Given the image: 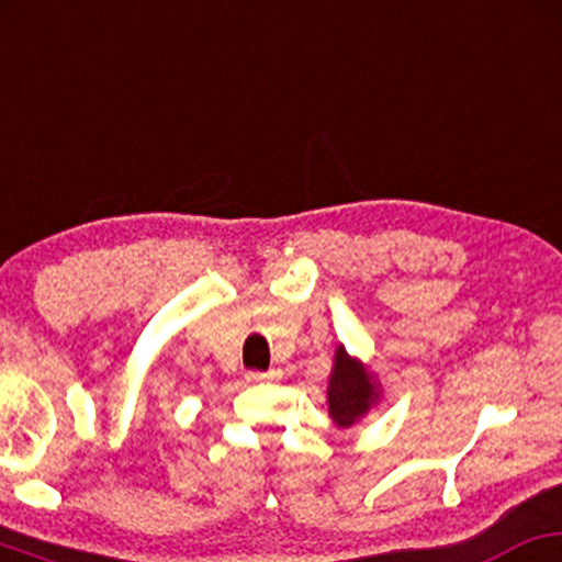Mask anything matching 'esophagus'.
Returning a JSON list of instances; mask_svg holds the SVG:
<instances>
[{"mask_svg": "<svg viewBox=\"0 0 562 562\" xmlns=\"http://www.w3.org/2000/svg\"><path fill=\"white\" fill-rule=\"evenodd\" d=\"M245 379L247 382H268V379H273V374H268V371H255V369H250L245 374Z\"/></svg>", "mask_w": 562, "mask_h": 562, "instance_id": "1", "label": "esophagus"}]
</instances>
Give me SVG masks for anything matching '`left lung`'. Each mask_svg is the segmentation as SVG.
I'll use <instances>...</instances> for the list:
<instances>
[{"label":"left lung","instance_id":"1","mask_svg":"<svg viewBox=\"0 0 562 562\" xmlns=\"http://www.w3.org/2000/svg\"><path fill=\"white\" fill-rule=\"evenodd\" d=\"M376 400V387L371 384L367 371L353 361L344 348L335 353V369L327 387V405L338 426H353Z\"/></svg>","mask_w":562,"mask_h":562}]
</instances>
